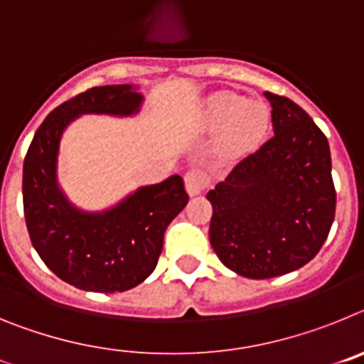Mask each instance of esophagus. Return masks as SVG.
I'll return each instance as SVG.
<instances>
[{
    "mask_svg": "<svg viewBox=\"0 0 364 364\" xmlns=\"http://www.w3.org/2000/svg\"><path fill=\"white\" fill-rule=\"evenodd\" d=\"M184 182H186V189H188L189 195H191V197H195V195H198V193H202L205 188H208V184H210V178H208V175H205L202 169H191V171L186 173Z\"/></svg>",
    "mask_w": 364,
    "mask_h": 364,
    "instance_id": "34e87169",
    "label": "esophagus"
}]
</instances>
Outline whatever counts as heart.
Returning a JSON list of instances; mask_svg holds the SVG:
<instances>
[{
  "label": "heart",
  "mask_w": 364,
  "mask_h": 364,
  "mask_svg": "<svg viewBox=\"0 0 364 364\" xmlns=\"http://www.w3.org/2000/svg\"><path fill=\"white\" fill-rule=\"evenodd\" d=\"M208 122L213 127H226L228 146L246 149L266 131L268 112L257 102H246L233 92H218L208 105Z\"/></svg>",
  "instance_id": "heart-1"
}]
</instances>
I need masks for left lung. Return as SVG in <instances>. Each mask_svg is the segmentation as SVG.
Here are the masks:
<instances>
[{
	"mask_svg": "<svg viewBox=\"0 0 364 364\" xmlns=\"http://www.w3.org/2000/svg\"><path fill=\"white\" fill-rule=\"evenodd\" d=\"M273 136L208 193L210 242L222 264L272 279L310 262L336 217L330 146L304 109L264 92Z\"/></svg>",
	"mask_w": 364,
	"mask_h": 364,
	"instance_id": "1",
	"label": "left lung"
}]
</instances>
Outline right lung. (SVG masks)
<instances>
[{"mask_svg":"<svg viewBox=\"0 0 364 364\" xmlns=\"http://www.w3.org/2000/svg\"><path fill=\"white\" fill-rule=\"evenodd\" d=\"M142 95L131 85L92 87L49 112L23 162V211L31 242L47 268L74 288L100 294L131 290L156 268L167 224L189 197L182 176L138 189L105 213H83L56 184L60 138L85 112L131 114Z\"/></svg>","mask_w":364,"mask_h":364,"instance_id":"add662e5","label":"right lung"}]
</instances>
